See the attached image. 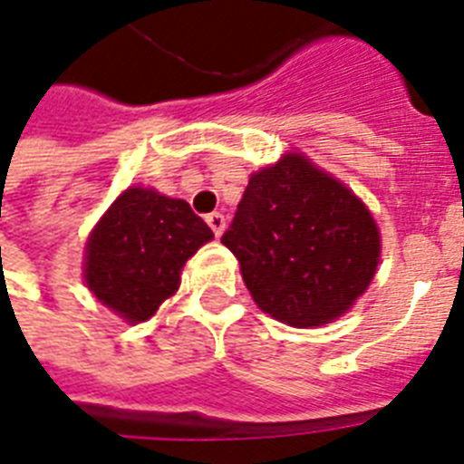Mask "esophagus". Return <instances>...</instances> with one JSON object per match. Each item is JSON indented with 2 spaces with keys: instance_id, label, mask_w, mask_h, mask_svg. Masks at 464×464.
I'll return each instance as SVG.
<instances>
[{
  "instance_id": "1",
  "label": "esophagus",
  "mask_w": 464,
  "mask_h": 464,
  "mask_svg": "<svg viewBox=\"0 0 464 464\" xmlns=\"http://www.w3.org/2000/svg\"><path fill=\"white\" fill-rule=\"evenodd\" d=\"M207 224H209V228L211 231H214V236H221V233H224V228H226V218H224V214H218V211H214V214H209V217H207Z\"/></svg>"
}]
</instances>
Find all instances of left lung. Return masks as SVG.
I'll return each mask as SVG.
<instances>
[{
    "label": "left lung",
    "instance_id": "left-lung-1",
    "mask_svg": "<svg viewBox=\"0 0 464 464\" xmlns=\"http://www.w3.org/2000/svg\"><path fill=\"white\" fill-rule=\"evenodd\" d=\"M262 313L291 327L344 315L381 262V231L344 182L304 154L250 175L221 236Z\"/></svg>",
    "mask_w": 464,
    "mask_h": 464
}]
</instances>
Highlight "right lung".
I'll list each match as a JSON object with an SVG mask.
<instances>
[{"instance_id":"right-lung-1","label":"right lung","mask_w":464,"mask_h":464,"mask_svg":"<svg viewBox=\"0 0 464 464\" xmlns=\"http://www.w3.org/2000/svg\"><path fill=\"white\" fill-rule=\"evenodd\" d=\"M214 233L185 199L127 188L91 231L83 282L125 323H144L180 286V272Z\"/></svg>"}]
</instances>
